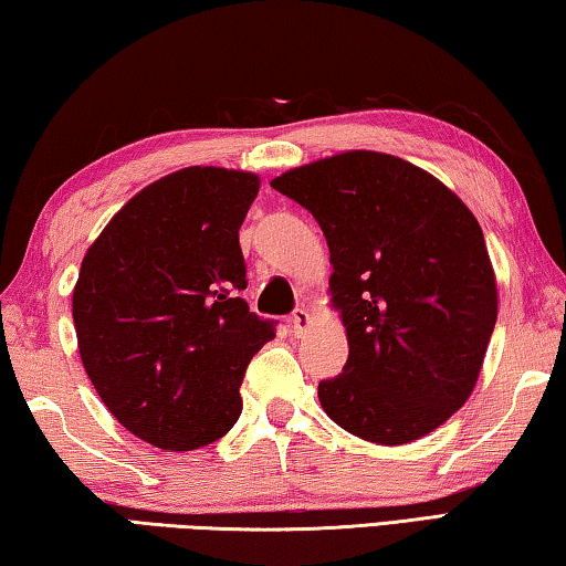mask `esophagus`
<instances>
[{
	"instance_id": "1",
	"label": "esophagus",
	"mask_w": 566,
	"mask_h": 566,
	"mask_svg": "<svg viewBox=\"0 0 566 566\" xmlns=\"http://www.w3.org/2000/svg\"><path fill=\"white\" fill-rule=\"evenodd\" d=\"M289 323H291L293 336H303V333L308 331V326H311V313L305 311V308H295Z\"/></svg>"
}]
</instances>
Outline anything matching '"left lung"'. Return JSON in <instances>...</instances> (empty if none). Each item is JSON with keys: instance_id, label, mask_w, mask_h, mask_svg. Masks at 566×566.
Here are the masks:
<instances>
[{"instance_id": "8db88e82", "label": "left lung", "mask_w": 566, "mask_h": 566, "mask_svg": "<svg viewBox=\"0 0 566 566\" xmlns=\"http://www.w3.org/2000/svg\"><path fill=\"white\" fill-rule=\"evenodd\" d=\"M271 185L328 240L348 360L318 384L323 411L384 447L439 429L474 391L496 323L474 212L433 175L374 150L323 157Z\"/></svg>"}]
</instances>
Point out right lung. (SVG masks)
Here are the masks:
<instances>
[{"mask_svg": "<svg viewBox=\"0 0 566 566\" xmlns=\"http://www.w3.org/2000/svg\"><path fill=\"white\" fill-rule=\"evenodd\" d=\"M261 178L192 168L147 185L90 245L72 293L80 358L109 413L157 449L233 429L245 368L273 321L240 298L238 230Z\"/></svg>", "mask_w": 566, "mask_h": 566, "instance_id": "1", "label": "right lung"}]
</instances>
